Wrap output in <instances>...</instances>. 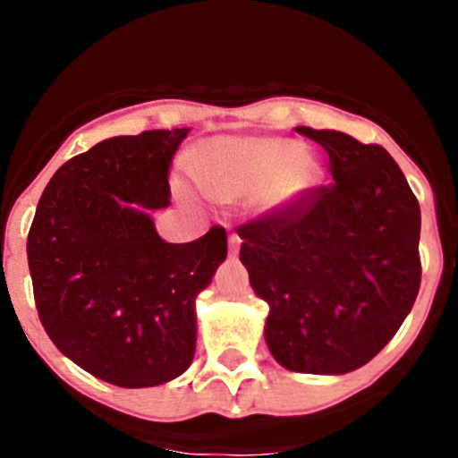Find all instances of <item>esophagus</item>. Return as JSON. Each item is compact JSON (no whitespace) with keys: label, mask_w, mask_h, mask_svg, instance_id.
Returning a JSON list of instances; mask_svg holds the SVG:
<instances>
[{"label":"esophagus","mask_w":458,"mask_h":458,"mask_svg":"<svg viewBox=\"0 0 458 458\" xmlns=\"http://www.w3.org/2000/svg\"><path fill=\"white\" fill-rule=\"evenodd\" d=\"M238 248H241V236H238V233H229V250L236 254Z\"/></svg>","instance_id":"obj_1"}]
</instances>
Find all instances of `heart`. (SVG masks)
<instances>
[{
	"label": "heart",
	"mask_w": 458,
	"mask_h": 458,
	"mask_svg": "<svg viewBox=\"0 0 458 458\" xmlns=\"http://www.w3.org/2000/svg\"><path fill=\"white\" fill-rule=\"evenodd\" d=\"M194 176L216 199H238L266 190V204L282 206L317 183L318 167L295 141L226 137L206 147Z\"/></svg>",
	"instance_id": "heart-1"
}]
</instances>
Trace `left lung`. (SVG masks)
I'll return each instance as SVG.
<instances>
[{
  "label": "left lung",
  "instance_id": "obj_1",
  "mask_svg": "<svg viewBox=\"0 0 458 458\" xmlns=\"http://www.w3.org/2000/svg\"><path fill=\"white\" fill-rule=\"evenodd\" d=\"M327 153L317 185L236 229L252 289L270 307L266 344L298 374H346L390 342L418 298L420 204L378 144L295 128Z\"/></svg>",
  "mask_w": 458,
  "mask_h": 458
}]
</instances>
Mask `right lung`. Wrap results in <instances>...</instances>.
Segmentation results:
<instances>
[{
	"mask_svg": "<svg viewBox=\"0 0 458 458\" xmlns=\"http://www.w3.org/2000/svg\"><path fill=\"white\" fill-rule=\"evenodd\" d=\"M185 135L188 128L112 137L71 157L40 194L27 236L47 337L112 386H163L188 369L194 298L226 257L225 226L165 242L140 208L169 206V167Z\"/></svg>",
	"mask_w": 458,
	"mask_h": 458,
	"instance_id": "1",
	"label": "right lung"
}]
</instances>
